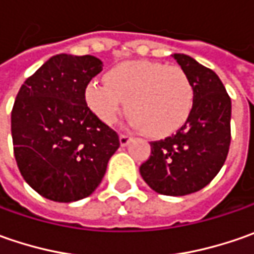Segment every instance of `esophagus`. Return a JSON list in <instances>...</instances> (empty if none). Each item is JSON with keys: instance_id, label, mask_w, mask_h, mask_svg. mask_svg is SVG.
Listing matches in <instances>:
<instances>
[{"instance_id": "obj_1", "label": "esophagus", "mask_w": 254, "mask_h": 254, "mask_svg": "<svg viewBox=\"0 0 254 254\" xmlns=\"http://www.w3.org/2000/svg\"><path fill=\"white\" fill-rule=\"evenodd\" d=\"M130 141H131V137H128V135H126V134H120V145H122V147L128 145V142Z\"/></svg>"}]
</instances>
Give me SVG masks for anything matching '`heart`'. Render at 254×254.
Masks as SVG:
<instances>
[{
	"label": "heart",
	"instance_id": "obj_1",
	"mask_svg": "<svg viewBox=\"0 0 254 254\" xmlns=\"http://www.w3.org/2000/svg\"><path fill=\"white\" fill-rule=\"evenodd\" d=\"M104 80H90L83 97L87 109L106 126L116 122L126 106L134 127L165 137L178 131L193 109L192 82L177 64L128 61L109 69Z\"/></svg>",
	"mask_w": 254,
	"mask_h": 254
}]
</instances>
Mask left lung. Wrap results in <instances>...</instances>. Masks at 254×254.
<instances>
[{"instance_id": "left-lung-1", "label": "left lung", "mask_w": 254, "mask_h": 254, "mask_svg": "<svg viewBox=\"0 0 254 254\" xmlns=\"http://www.w3.org/2000/svg\"><path fill=\"white\" fill-rule=\"evenodd\" d=\"M174 59L192 82L193 109L177 134L151 142V155L140 174L152 190L182 196L206 187L223 167L230 145L232 103L213 70L188 55L174 54Z\"/></svg>"}]
</instances>
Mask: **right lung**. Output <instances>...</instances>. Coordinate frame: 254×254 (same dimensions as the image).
<instances>
[{"mask_svg": "<svg viewBox=\"0 0 254 254\" xmlns=\"http://www.w3.org/2000/svg\"><path fill=\"white\" fill-rule=\"evenodd\" d=\"M103 69L92 55L61 54L25 80L11 113L14 154L24 180L55 202H74L100 185L119 135L84 103V87Z\"/></svg>", "mask_w": 254, "mask_h": 254, "instance_id": "right-lung-1", "label": "right lung"}]
</instances>
